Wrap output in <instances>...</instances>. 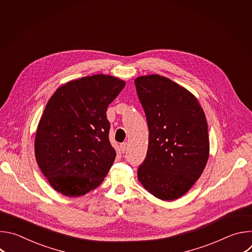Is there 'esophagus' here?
Here are the masks:
<instances>
[{
  "mask_svg": "<svg viewBox=\"0 0 252 252\" xmlns=\"http://www.w3.org/2000/svg\"><path fill=\"white\" fill-rule=\"evenodd\" d=\"M126 148H127V143L126 142H123L121 145V150L123 153H125L126 151Z\"/></svg>",
  "mask_w": 252,
  "mask_h": 252,
  "instance_id": "obj_1",
  "label": "esophagus"
}]
</instances>
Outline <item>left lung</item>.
Returning <instances> with one entry per match:
<instances>
[{
  "mask_svg": "<svg viewBox=\"0 0 252 252\" xmlns=\"http://www.w3.org/2000/svg\"><path fill=\"white\" fill-rule=\"evenodd\" d=\"M134 84L150 131L138 181L161 200L177 199L195 184L209 157L204 112L190 92L167 78L143 76Z\"/></svg>",
  "mask_w": 252,
  "mask_h": 252,
  "instance_id": "obj_1",
  "label": "left lung"
}]
</instances>
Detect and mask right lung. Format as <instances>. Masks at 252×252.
Listing matches in <instances>:
<instances>
[{
	"mask_svg": "<svg viewBox=\"0 0 252 252\" xmlns=\"http://www.w3.org/2000/svg\"><path fill=\"white\" fill-rule=\"evenodd\" d=\"M126 83L94 75L60 87L49 99L34 138V156L58 192L77 197L97 188L116 158L109 139V104Z\"/></svg>",
	"mask_w": 252,
	"mask_h": 252,
	"instance_id": "1",
	"label": "right lung"
}]
</instances>
